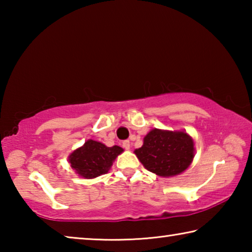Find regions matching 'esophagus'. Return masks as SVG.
<instances>
[{
  "mask_svg": "<svg viewBox=\"0 0 252 252\" xmlns=\"http://www.w3.org/2000/svg\"><path fill=\"white\" fill-rule=\"evenodd\" d=\"M122 147L125 148L126 150H129V149H130V141H129V140H126V141H123Z\"/></svg>",
  "mask_w": 252,
  "mask_h": 252,
  "instance_id": "1",
  "label": "esophagus"
}]
</instances>
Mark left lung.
<instances>
[{"mask_svg": "<svg viewBox=\"0 0 252 252\" xmlns=\"http://www.w3.org/2000/svg\"><path fill=\"white\" fill-rule=\"evenodd\" d=\"M134 153L149 171L168 178L182 173L191 164L194 143L185 131L152 129Z\"/></svg>", "mask_w": 252, "mask_h": 252, "instance_id": "obj_1", "label": "left lung"}]
</instances>
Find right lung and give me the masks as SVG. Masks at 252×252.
Masks as SVG:
<instances>
[{
  "label": "right lung",
  "instance_id": "add662e5",
  "mask_svg": "<svg viewBox=\"0 0 252 252\" xmlns=\"http://www.w3.org/2000/svg\"><path fill=\"white\" fill-rule=\"evenodd\" d=\"M122 152L123 149L120 147H106L90 139L71 153L69 162L80 177L93 179L108 172L113 161Z\"/></svg>",
  "mask_w": 252,
  "mask_h": 252
}]
</instances>
